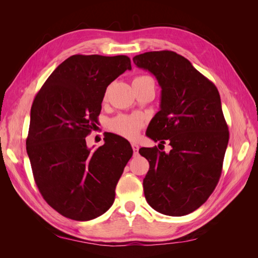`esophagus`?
<instances>
[{
  "mask_svg": "<svg viewBox=\"0 0 258 258\" xmlns=\"http://www.w3.org/2000/svg\"><path fill=\"white\" fill-rule=\"evenodd\" d=\"M131 146H132V150H134L135 155H138L139 154V145L137 143H132Z\"/></svg>",
  "mask_w": 258,
  "mask_h": 258,
  "instance_id": "1",
  "label": "esophagus"
}]
</instances>
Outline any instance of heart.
<instances>
[{
    "instance_id": "heart-1",
    "label": "heart",
    "mask_w": 258,
    "mask_h": 258,
    "mask_svg": "<svg viewBox=\"0 0 258 258\" xmlns=\"http://www.w3.org/2000/svg\"><path fill=\"white\" fill-rule=\"evenodd\" d=\"M146 80H151V77L146 75H140L135 77L132 83H139ZM142 127L143 119L140 115L120 114L118 116H116L115 118H113L110 121V123H108V128H110L114 134L127 139L136 138Z\"/></svg>"
}]
</instances>
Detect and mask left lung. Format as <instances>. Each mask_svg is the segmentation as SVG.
I'll list each match as a JSON object with an SVG mask.
<instances>
[{
    "mask_svg": "<svg viewBox=\"0 0 258 258\" xmlns=\"http://www.w3.org/2000/svg\"><path fill=\"white\" fill-rule=\"evenodd\" d=\"M134 62L154 74L161 87L160 111L146 136L171 146L169 154L156 146L140 148L150 162L143 179L146 201L162 214H189L208 200L221 177L229 131L220 93L174 51L144 52Z\"/></svg>",
    "mask_w": 258,
    "mask_h": 258,
    "instance_id": "8db88e82",
    "label": "left lung"
}]
</instances>
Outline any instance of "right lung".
<instances>
[{"instance_id":"obj_1","label":"right lung","mask_w":258,"mask_h":258,"mask_svg":"<svg viewBox=\"0 0 258 258\" xmlns=\"http://www.w3.org/2000/svg\"><path fill=\"white\" fill-rule=\"evenodd\" d=\"M126 70L127 56L74 54L50 74L31 107L26 144L34 181L45 201L71 220L90 221L112 207L134 153L113 134L95 151L85 139L97 127L106 87Z\"/></svg>"}]
</instances>
